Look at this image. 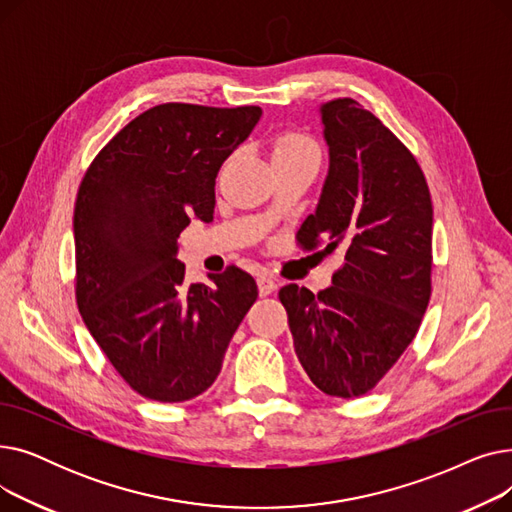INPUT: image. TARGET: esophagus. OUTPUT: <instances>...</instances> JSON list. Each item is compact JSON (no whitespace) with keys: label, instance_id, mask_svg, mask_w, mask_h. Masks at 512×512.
I'll return each mask as SVG.
<instances>
[{"label":"esophagus","instance_id":"obj_1","mask_svg":"<svg viewBox=\"0 0 512 512\" xmlns=\"http://www.w3.org/2000/svg\"><path fill=\"white\" fill-rule=\"evenodd\" d=\"M257 288H259L261 297H267V294H272L278 288V282L272 280L270 276H259L257 278Z\"/></svg>","mask_w":512,"mask_h":512}]
</instances>
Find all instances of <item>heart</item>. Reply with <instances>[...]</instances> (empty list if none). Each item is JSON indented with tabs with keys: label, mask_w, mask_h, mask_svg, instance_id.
<instances>
[{
	"label": "heart",
	"mask_w": 512,
	"mask_h": 512,
	"mask_svg": "<svg viewBox=\"0 0 512 512\" xmlns=\"http://www.w3.org/2000/svg\"><path fill=\"white\" fill-rule=\"evenodd\" d=\"M272 159L274 164H280V161L319 159V147L307 132L284 130L276 134L272 143Z\"/></svg>",
	"instance_id": "heart-1"
}]
</instances>
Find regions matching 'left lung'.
I'll return each instance as SVG.
<instances>
[{
	"instance_id": "obj_1",
	"label": "left lung",
	"mask_w": 512,
	"mask_h": 512,
	"mask_svg": "<svg viewBox=\"0 0 512 512\" xmlns=\"http://www.w3.org/2000/svg\"><path fill=\"white\" fill-rule=\"evenodd\" d=\"M330 168L315 213L297 240L344 263L332 286L313 294L288 284L294 351L328 396L375 388L413 342L432 294L434 207L413 153L355 99L319 107Z\"/></svg>"
}]
</instances>
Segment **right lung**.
<instances>
[{
    "instance_id": "right-lung-1",
    "label": "right lung",
    "mask_w": 512,
    "mask_h": 512,
    "mask_svg": "<svg viewBox=\"0 0 512 512\" xmlns=\"http://www.w3.org/2000/svg\"><path fill=\"white\" fill-rule=\"evenodd\" d=\"M259 118L257 105H155L99 151L80 182L76 305L105 357L145 398L203 394L257 301L253 276L234 265L209 274L211 286H188L176 253L191 218L213 220L215 176Z\"/></svg>"
}]
</instances>
